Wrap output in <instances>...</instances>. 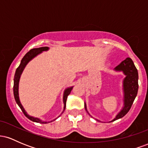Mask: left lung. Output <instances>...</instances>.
I'll return each instance as SVG.
<instances>
[{
    "mask_svg": "<svg viewBox=\"0 0 148 148\" xmlns=\"http://www.w3.org/2000/svg\"><path fill=\"white\" fill-rule=\"evenodd\" d=\"M115 69L118 71H123L124 74L126 75V78L124 80L125 106L113 121L123 118L128 113L137 95L138 89V71L130 58H127L125 60H123L115 67ZM85 108L86 110V104H85Z\"/></svg>",
    "mask_w": 148,
    "mask_h": 148,
    "instance_id": "8db88e82",
    "label": "left lung"
}]
</instances>
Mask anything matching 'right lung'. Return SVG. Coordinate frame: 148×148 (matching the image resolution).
<instances>
[{
	"instance_id": "add662e5",
	"label": "right lung",
	"mask_w": 148,
	"mask_h": 148,
	"mask_svg": "<svg viewBox=\"0 0 148 148\" xmlns=\"http://www.w3.org/2000/svg\"><path fill=\"white\" fill-rule=\"evenodd\" d=\"M48 49H49V48L47 47H40V48L33 49H31V50H30L24 56V57L22 58L21 64H20V65L17 67V69H16V72H15L14 79V89H13V90H14V95L15 101H16V102L17 103L18 106L20 107V108L21 109V111L23 113V114H24L25 116L27 117V118L29 119V120H31V121L35 122V123H45V122H42V120H40V119L33 118V117H31V116H30V115H28L26 113V112L25 111L24 108H23V106H22L21 103H20L19 99H18V81H19L20 76H21V73H22V72H23V69H24L25 66L26 65V64L28 63V62H29V61L31 60L32 58H33L34 57L36 56L37 54L40 53H41L42 51H43L48 50ZM72 90V87H71L69 88H67V89L64 91V96H63V101H64V110L65 109L66 101H67V96L70 94Z\"/></svg>"
}]
</instances>
